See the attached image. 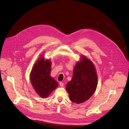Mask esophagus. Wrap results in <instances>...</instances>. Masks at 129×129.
I'll use <instances>...</instances> for the list:
<instances>
[{"mask_svg": "<svg viewBox=\"0 0 129 129\" xmlns=\"http://www.w3.org/2000/svg\"><path fill=\"white\" fill-rule=\"evenodd\" d=\"M59 84H60V86L61 87H63V86H64V83H63L60 82Z\"/></svg>", "mask_w": 129, "mask_h": 129, "instance_id": "esophagus-1", "label": "esophagus"}]
</instances>
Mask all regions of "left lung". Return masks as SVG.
<instances>
[{"label": "left lung", "mask_w": 129, "mask_h": 129, "mask_svg": "<svg viewBox=\"0 0 129 129\" xmlns=\"http://www.w3.org/2000/svg\"><path fill=\"white\" fill-rule=\"evenodd\" d=\"M80 59L73 68L71 80L66 86L70 100L77 104L88 100L98 85V75L93 63L85 56Z\"/></svg>", "instance_id": "1"}]
</instances>
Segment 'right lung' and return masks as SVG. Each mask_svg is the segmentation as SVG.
Returning a JSON list of instances; mask_svg holds the SVG:
<instances>
[{"mask_svg": "<svg viewBox=\"0 0 129 129\" xmlns=\"http://www.w3.org/2000/svg\"><path fill=\"white\" fill-rule=\"evenodd\" d=\"M42 54L34 64L30 73L31 84L41 98H47L58 86V83L50 76L51 63Z\"/></svg>", "mask_w": 129, "mask_h": 129, "instance_id": "add662e5", "label": "right lung"}]
</instances>
